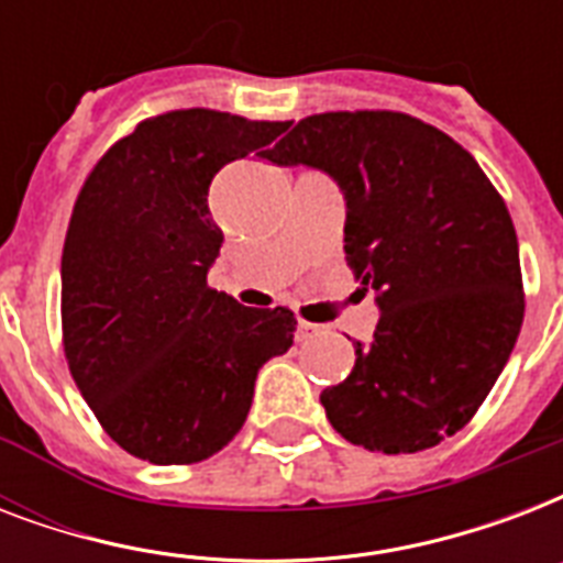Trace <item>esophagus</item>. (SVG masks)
I'll return each instance as SVG.
<instances>
[{"label":"esophagus","instance_id":"34e87169","mask_svg":"<svg viewBox=\"0 0 563 563\" xmlns=\"http://www.w3.org/2000/svg\"><path fill=\"white\" fill-rule=\"evenodd\" d=\"M318 335V324H309V321H298V342H307Z\"/></svg>","mask_w":563,"mask_h":563}]
</instances>
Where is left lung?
Instances as JSON below:
<instances>
[{
    "instance_id": "1",
    "label": "left lung",
    "mask_w": 563,
    "mask_h": 563,
    "mask_svg": "<svg viewBox=\"0 0 563 563\" xmlns=\"http://www.w3.org/2000/svg\"><path fill=\"white\" fill-rule=\"evenodd\" d=\"M265 161L330 175L344 254L379 309L356 365L321 391L327 420L371 453L455 435L506 368L523 324L506 201L444 131L388 110L300 119Z\"/></svg>"
}]
</instances>
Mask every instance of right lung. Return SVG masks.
<instances>
[{"mask_svg": "<svg viewBox=\"0 0 563 563\" xmlns=\"http://www.w3.org/2000/svg\"><path fill=\"white\" fill-rule=\"evenodd\" d=\"M289 125L203 108L145 119L75 201L60 260L64 351L101 427L136 459L219 453L245 423L260 368L291 347L289 309H247L207 286L224 242L207 203L216 172Z\"/></svg>", "mask_w": 563, "mask_h": 563, "instance_id": "right-lung-1", "label": "right lung"}]
</instances>
